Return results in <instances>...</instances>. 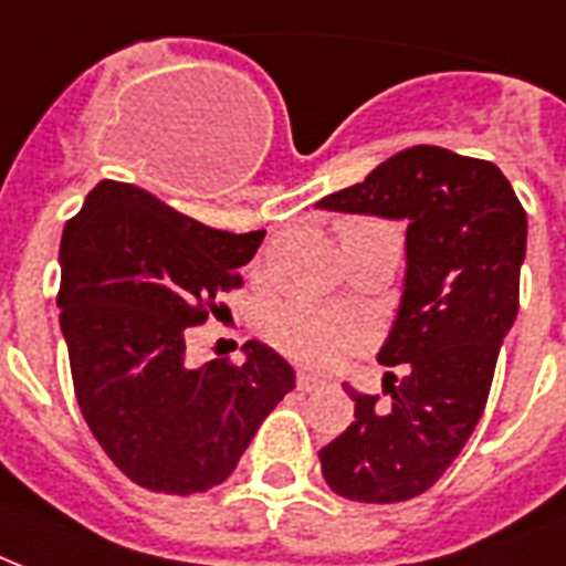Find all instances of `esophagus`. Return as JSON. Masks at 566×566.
Returning <instances> with one entry per match:
<instances>
[{
    "mask_svg": "<svg viewBox=\"0 0 566 566\" xmlns=\"http://www.w3.org/2000/svg\"><path fill=\"white\" fill-rule=\"evenodd\" d=\"M295 384L301 392H318V389H324V380L313 378V375H306V371H297Z\"/></svg>",
    "mask_w": 566,
    "mask_h": 566,
    "instance_id": "obj_1",
    "label": "esophagus"
}]
</instances>
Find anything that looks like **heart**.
Listing matches in <instances>:
<instances>
[{"label":"heart","instance_id":"1","mask_svg":"<svg viewBox=\"0 0 566 566\" xmlns=\"http://www.w3.org/2000/svg\"><path fill=\"white\" fill-rule=\"evenodd\" d=\"M345 230H392V227L384 221H371V218H352L339 227V233ZM271 339L292 360L315 366V369H331L345 357L363 352L369 345L371 331L369 324L354 315L310 304H292L283 306L271 318Z\"/></svg>","mask_w":566,"mask_h":566}]
</instances>
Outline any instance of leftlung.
Wrapping results in <instances>:
<instances>
[{
	"instance_id": "left-lung-1",
	"label": "left lung",
	"mask_w": 566,
	"mask_h": 566,
	"mask_svg": "<svg viewBox=\"0 0 566 566\" xmlns=\"http://www.w3.org/2000/svg\"><path fill=\"white\" fill-rule=\"evenodd\" d=\"M318 209L407 221L401 310L378 360L384 396L354 398V422L318 451L333 493L387 505L419 496L475 431L499 345L520 310L525 209L493 161L407 147Z\"/></svg>"
}]
</instances>
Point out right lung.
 <instances>
[{
	"instance_id": "1",
	"label": "right lung",
	"mask_w": 566,
	"mask_h": 566,
	"mask_svg": "<svg viewBox=\"0 0 566 566\" xmlns=\"http://www.w3.org/2000/svg\"><path fill=\"white\" fill-rule=\"evenodd\" d=\"M265 239L223 233L129 182L103 179L61 235V333L87 428L117 470L156 493L230 479L262 419L295 389L269 345L191 366L188 327L242 289Z\"/></svg>"
}]
</instances>
